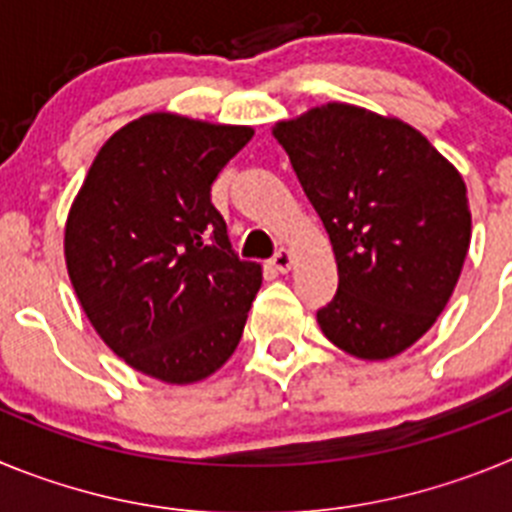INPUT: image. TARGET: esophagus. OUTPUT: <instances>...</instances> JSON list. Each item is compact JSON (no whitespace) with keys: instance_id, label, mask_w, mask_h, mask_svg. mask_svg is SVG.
<instances>
[{"instance_id":"esophagus-1","label":"esophagus","mask_w":512,"mask_h":512,"mask_svg":"<svg viewBox=\"0 0 512 512\" xmlns=\"http://www.w3.org/2000/svg\"><path fill=\"white\" fill-rule=\"evenodd\" d=\"M292 261H295L292 251H287V248H279V251L274 253V259H271V266H274L277 271H282V274H287V271L292 269Z\"/></svg>"}]
</instances>
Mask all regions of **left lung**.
Masks as SVG:
<instances>
[{
  "mask_svg": "<svg viewBox=\"0 0 512 512\" xmlns=\"http://www.w3.org/2000/svg\"><path fill=\"white\" fill-rule=\"evenodd\" d=\"M274 138L336 253L323 336L364 361L402 354L459 282L472 238L467 184L413 125L354 104L312 107L277 122Z\"/></svg>",
  "mask_w": 512,
  "mask_h": 512,
  "instance_id": "1",
  "label": "left lung"
}]
</instances>
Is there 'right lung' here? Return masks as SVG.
Here are the masks:
<instances>
[{"mask_svg": "<svg viewBox=\"0 0 512 512\" xmlns=\"http://www.w3.org/2000/svg\"><path fill=\"white\" fill-rule=\"evenodd\" d=\"M251 138L246 125L138 117L99 148L66 217L81 310L125 364L166 384L202 382L233 356L261 287L210 202Z\"/></svg>", "mask_w": 512, "mask_h": 512, "instance_id": "add662e5", "label": "right lung"}]
</instances>
